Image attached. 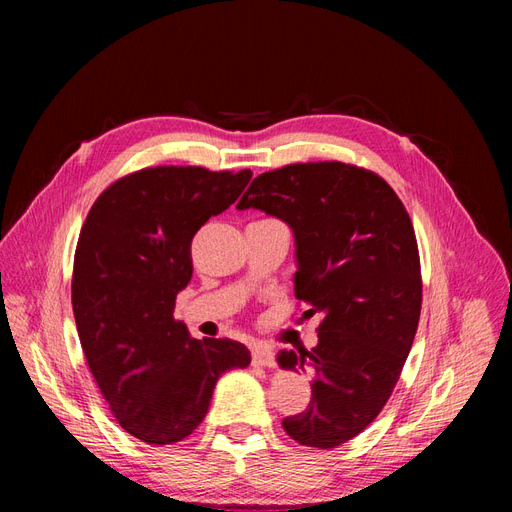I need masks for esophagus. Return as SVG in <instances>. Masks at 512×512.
I'll use <instances>...</instances> for the list:
<instances>
[{"mask_svg": "<svg viewBox=\"0 0 512 512\" xmlns=\"http://www.w3.org/2000/svg\"><path fill=\"white\" fill-rule=\"evenodd\" d=\"M252 363L260 365V367H273L275 352L267 344H254L252 346Z\"/></svg>", "mask_w": 512, "mask_h": 512, "instance_id": "34e87169", "label": "esophagus"}]
</instances>
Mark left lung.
Returning <instances> with one entry per match:
<instances>
[{
    "label": "left lung",
    "instance_id": "8db88e82",
    "mask_svg": "<svg viewBox=\"0 0 512 512\" xmlns=\"http://www.w3.org/2000/svg\"><path fill=\"white\" fill-rule=\"evenodd\" d=\"M260 209L294 232V297L320 314L318 346L280 350L282 369H309L312 401L282 425L303 446L335 448L389 401L421 318V260L410 215L371 170L288 164L258 175L237 209Z\"/></svg>",
    "mask_w": 512,
    "mask_h": 512
}]
</instances>
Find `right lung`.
Instances as JSON below:
<instances>
[{"instance_id": "1", "label": "right lung", "mask_w": 512, "mask_h": 512, "mask_svg": "<svg viewBox=\"0 0 512 512\" xmlns=\"http://www.w3.org/2000/svg\"><path fill=\"white\" fill-rule=\"evenodd\" d=\"M252 170L153 166L98 196L74 254L72 309L87 365L117 423L147 444H175L203 423L215 382L247 367L232 339H194L173 318L192 280V239L226 211Z\"/></svg>"}]
</instances>
